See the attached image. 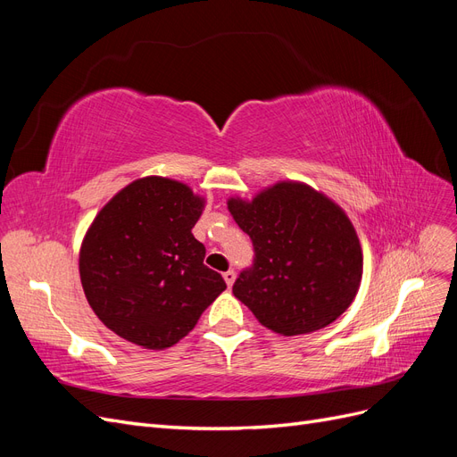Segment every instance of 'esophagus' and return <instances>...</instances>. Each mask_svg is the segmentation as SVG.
I'll list each match as a JSON object with an SVG mask.
<instances>
[{"label":"esophagus","mask_w":457,"mask_h":457,"mask_svg":"<svg viewBox=\"0 0 457 457\" xmlns=\"http://www.w3.org/2000/svg\"><path fill=\"white\" fill-rule=\"evenodd\" d=\"M223 278H225V282H227V286L230 287L232 284H234V278H237V272H234L232 269L230 270H227L225 274H223Z\"/></svg>","instance_id":"esophagus-1"}]
</instances>
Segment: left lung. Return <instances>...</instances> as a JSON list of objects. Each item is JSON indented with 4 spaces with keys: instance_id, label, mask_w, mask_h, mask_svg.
Masks as SVG:
<instances>
[{
    "instance_id": "8db88e82",
    "label": "left lung",
    "mask_w": 457,
    "mask_h": 457,
    "mask_svg": "<svg viewBox=\"0 0 457 457\" xmlns=\"http://www.w3.org/2000/svg\"><path fill=\"white\" fill-rule=\"evenodd\" d=\"M228 212L252 238L253 265L232 286L257 320L282 336L322 329L353 303L362 250L337 204L303 183H278Z\"/></svg>"
}]
</instances>
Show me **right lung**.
Here are the masks:
<instances>
[{
	"mask_svg": "<svg viewBox=\"0 0 457 457\" xmlns=\"http://www.w3.org/2000/svg\"><path fill=\"white\" fill-rule=\"evenodd\" d=\"M204 200L171 179L145 177L110 200L79 250V278L101 322L145 349H168L227 287L192 234Z\"/></svg>",
	"mask_w": 457,
	"mask_h": 457,
	"instance_id": "add662e5",
	"label": "right lung"
}]
</instances>
